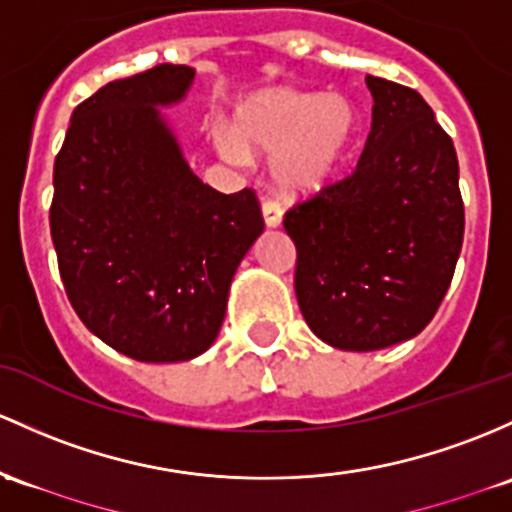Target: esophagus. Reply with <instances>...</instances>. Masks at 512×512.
Masks as SVG:
<instances>
[{"label": "esophagus", "instance_id": "esophagus-1", "mask_svg": "<svg viewBox=\"0 0 512 512\" xmlns=\"http://www.w3.org/2000/svg\"><path fill=\"white\" fill-rule=\"evenodd\" d=\"M262 216H265L267 228H279L282 226L284 211H282V206L274 204V201H265V204H262Z\"/></svg>", "mask_w": 512, "mask_h": 512}]
</instances>
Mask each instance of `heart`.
Here are the masks:
<instances>
[{
	"mask_svg": "<svg viewBox=\"0 0 512 512\" xmlns=\"http://www.w3.org/2000/svg\"><path fill=\"white\" fill-rule=\"evenodd\" d=\"M355 109L340 94H313L299 89H265L247 99L235 116V128L213 131L223 160L247 165L250 153L272 155L269 172L289 194L316 192L333 177L352 133Z\"/></svg>",
	"mask_w": 512,
	"mask_h": 512,
	"instance_id": "obj_1",
	"label": "heart"
}]
</instances>
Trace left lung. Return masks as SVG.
<instances>
[{
	"label": "left lung",
	"mask_w": 512,
	"mask_h": 512,
	"mask_svg": "<svg viewBox=\"0 0 512 512\" xmlns=\"http://www.w3.org/2000/svg\"><path fill=\"white\" fill-rule=\"evenodd\" d=\"M372 128L355 172L286 213L294 289L330 347L411 340L445 299L464 240L452 138L415 89L367 75Z\"/></svg>",
	"instance_id": "left-lung-1"
}]
</instances>
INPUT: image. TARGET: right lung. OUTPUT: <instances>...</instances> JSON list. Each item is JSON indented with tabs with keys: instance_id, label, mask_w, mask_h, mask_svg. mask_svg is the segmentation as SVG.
<instances>
[{
	"instance_id": "right-lung-1",
	"label": "right lung",
	"mask_w": 512,
	"mask_h": 512,
	"mask_svg": "<svg viewBox=\"0 0 512 512\" xmlns=\"http://www.w3.org/2000/svg\"><path fill=\"white\" fill-rule=\"evenodd\" d=\"M194 67L114 80L72 111L53 170L50 235L77 316L138 362H189L218 338L230 282L265 230L250 189L196 177L160 109Z\"/></svg>"
}]
</instances>
